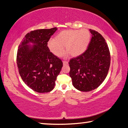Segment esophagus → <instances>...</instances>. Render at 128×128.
<instances>
[{
  "instance_id": "34e87169",
  "label": "esophagus",
  "mask_w": 128,
  "mask_h": 128,
  "mask_svg": "<svg viewBox=\"0 0 128 128\" xmlns=\"http://www.w3.org/2000/svg\"><path fill=\"white\" fill-rule=\"evenodd\" d=\"M68 64V62L63 61V64H64V65H67Z\"/></svg>"
}]
</instances>
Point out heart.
<instances>
[{
	"label": "heart",
	"mask_w": 128,
	"mask_h": 128,
	"mask_svg": "<svg viewBox=\"0 0 128 128\" xmlns=\"http://www.w3.org/2000/svg\"><path fill=\"white\" fill-rule=\"evenodd\" d=\"M90 33L88 29L65 30L56 36L55 39L50 40L47 46L52 53L61 56L66 50L73 57L81 55L87 48L90 40Z\"/></svg>",
	"instance_id": "b5f03b06"
}]
</instances>
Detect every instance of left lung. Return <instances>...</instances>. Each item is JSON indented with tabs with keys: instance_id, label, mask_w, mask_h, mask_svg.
<instances>
[{
	"instance_id": "obj_1",
	"label": "left lung",
	"mask_w": 128,
	"mask_h": 128,
	"mask_svg": "<svg viewBox=\"0 0 128 128\" xmlns=\"http://www.w3.org/2000/svg\"><path fill=\"white\" fill-rule=\"evenodd\" d=\"M92 38L88 48L81 55L71 59L69 76L74 87L81 92H90L105 80L110 66L108 45L98 32L90 29Z\"/></svg>"
}]
</instances>
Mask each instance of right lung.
Here are the masks:
<instances>
[{"label": "right lung", "instance_id": "1", "mask_svg": "<svg viewBox=\"0 0 128 128\" xmlns=\"http://www.w3.org/2000/svg\"><path fill=\"white\" fill-rule=\"evenodd\" d=\"M57 29L54 28L30 32L26 34L17 50L19 74L26 85L37 92H48L54 89L63 65L47 46Z\"/></svg>", "mask_w": 128, "mask_h": 128}]
</instances>
